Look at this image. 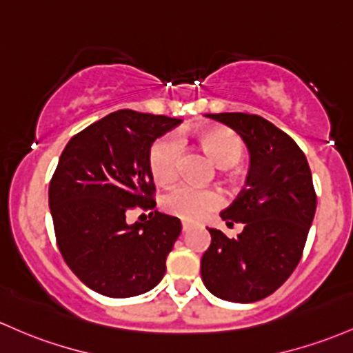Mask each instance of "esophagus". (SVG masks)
Here are the masks:
<instances>
[{
  "label": "esophagus",
  "mask_w": 353,
  "mask_h": 353,
  "mask_svg": "<svg viewBox=\"0 0 353 353\" xmlns=\"http://www.w3.org/2000/svg\"><path fill=\"white\" fill-rule=\"evenodd\" d=\"M192 228V224H189V223H183V233H188L189 230H191Z\"/></svg>",
  "instance_id": "obj_1"
}]
</instances>
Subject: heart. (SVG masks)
Returning <instances> with one entry per match:
<instances>
[{"mask_svg":"<svg viewBox=\"0 0 353 353\" xmlns=\"http://www.w3.org/2000/svg\"><path fill=\"white\" fill-rule=\"evenodd\" d=\"M192 134L208 157L224 170L228 183L233 185L238 184V174L233 168L245 156V145L241 139L226 127H197ZM181 159H183V142L176 135L168 134L157 139L149 150V169L154 181L162 185L177 181L181 174ZM162 206L169 214L189 223H196L208 218L221 206V196L212 189L181 184L164 196Z\"/></svg>","mask_w":353,"mask_h":353,"instance_id":"heart-1","label":"heart"}]
</instances>
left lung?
<instances>
[{
    "instance_id": "left-lung-1",
    "label": "left lung",
    "mask_w": 353,
    "mask_h": 353,
    "mask_svg": "<svg viewBox=\"0 0 353 353\" xmlns=\"http://www.w3.org/2000/svg\"><path fill=\"white\" fill-rule=\"evenodd\" d=\"M206 117L241 135L251 165L248 188L221 212L228 226L245 228L238 238L209 228L201 276L221 300L253 303L276 292L300 263L316 209L312 170L296 142L266 119L243 112Z\"/></svg>"
}]
</instances>
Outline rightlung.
<instances>
[{"mask_svg":"<svg viewBox=\"0 0 353 353\" xmlns=\"http://www.w3.org/2000/svg\"><path fill=\"white\" fill-rule=\"evenodd\" d=\"M177 123L123 108L73 135L61 152L48 189L57 245L70 270L100 295H142L164 276L181 221L152 211L149 150ZM135 207L150 210V219L127 225Z\"/></svg>","mask_w":353,"mask_h":353,"instance_id":"add662e5","label":"right lung"}]
</instances>
